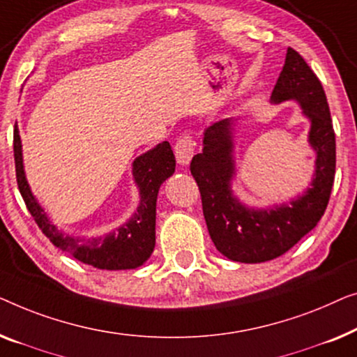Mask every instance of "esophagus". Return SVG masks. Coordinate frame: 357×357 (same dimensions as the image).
<instances>
[{
    "label": "esophagus",
    "instance_id": "esophagus-1",
    "mask_svg": "<svg viewBox=\"0 0 357 357\" xmlns=\"http://www.w3.org/2000/svg\"><path fill=\"white\" fill-rule=\"evenodd\" d=\"M174 155H176V162L179 165H189L190 158L194 157V142L192 137L189 134H183L176 140V145H174Z\"/></svg>",
    "mask_w": 357,
    "mask_h": 357
}]
</instances>
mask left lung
Masks as SVG:
<instances>
[{
	"label": "left lung",
	"mask_w": 357,
	"mask_h": 357,
	"mask_svg": "<svg viewBox=\"0 0 357 357\" xmlns=\"http://www.w3.org/2000/svg\"><path fill=\"white\" fill-rule=\"evenodd\" d=\"M270 102H296L310 123L307 142L315 152V167L303 194L264 208L248 207L236 197L233 118L205 129L202 153L194 155L190 162L210 238L215 248L234 262L260 264L288 252L317 227L333 188L336 147L327 97L317 76L293 48L286 52Z\"/></svg>",
	"instance_id": "obj_1"
}]
</instances>
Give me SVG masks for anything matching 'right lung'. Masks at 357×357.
Here are the masks:
<instances>
[{
	"mask_svg": "<svg viewBox=\"0 0 357 357\" xmlns=\"http://www.w3.org/2000/svg\"><path fill=\"white\" fill-rule=\"evenodd\" d=\"M14 162L21 195L35 223L43 234L64 252L79 262L100 270H130L147 262L155 248V218H157L158 189L174 173L176 160L169 142L155 145L132 162V178L139 188V207L132 217L109 233L84 238L64 233L52 222L45 208L30 190L24 172L22 142L17 123L14 126Z\"/></svg>",
	"mask_w": 357,
	"mask_h": 357,
	"instance_id": "right-lung-1",
	"label": "right lung"
}]
</instances>
